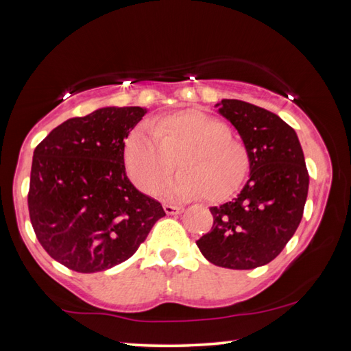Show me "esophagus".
Wrapping results in <instances>:
<instances>
[{
	"label": "esophagus",
	"instance_id": "1",
	"mask_svg": "<svg viewBox=\"0 0 351 351\" xmlns=\"http://www.w3.org/2000/svg\"><path fill=\"white\" fill-rule=\"evenodd\" d=\"M164 210L167 215H176V213H181L182 207L181 206H173V204H164Z\"/></svg>",
	"mask_w": 351,
	"mask_h": 351
}]
</instances>
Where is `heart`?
Instances as JSON below:
<instances>
[{
  "instance_id": "obj_1",
  "label": "heart",
  "mask_w": 351,
  "mask_h": 351,
  "mask_svg": "<svg viewBox=\"0 0 351 351\" xmlns=\"http://www.w3.org/2000/svg\"><path fill=\"white\" fill-rule=\"evenodd\" d=\"M181 171L164 187L173 199L206 195L221 201L245 181L249 158L245 145L229 134L223 122L198 110H181L150 122L128 136L123 162L128 178L144 193H156L175 170Z\"/></svg>"
}]
</instances>
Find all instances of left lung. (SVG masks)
Instances as JSON below:
<instances>
[{
	"label": "left lung",
	"instance_id": "left-lung-1",
	"mask_svg": "<svg viewBox=\"0 0 351 351\" xmlns=\"http://www.w3.org/2000/svg\"><path fill=\"white\" fill-rule=\"evenodd\" d=\"M215 106L245 144L249 180L234 199L210 207L212 229L197 245L213 265L254 269L274 260L299 228L310 176L295 132L274 112L235 99Z\"/></svg>",
	"mask_w": 351,
	"mask_h": 351
}]
</instances>
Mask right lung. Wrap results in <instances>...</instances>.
I'll return each mask as SVG.
<instances>
[{"label": "right lung", "instance_id": "right-lung-1", "mask_svg": "<svg viewBox=\"0 0 351 351\" xmlns=\"http://www.w3.org/2000/svg\"><path fill=\"white\" fill-rule=\"evenodd\" d=\"M147 108L105 106L60 123L34 152L27 206L45 251L90 274L128 260L165 215L125 173V139Z\"/></svg>", "mask_w": 351, "mask_h": 351}]
</instances>
